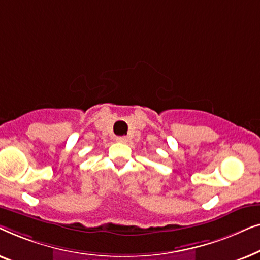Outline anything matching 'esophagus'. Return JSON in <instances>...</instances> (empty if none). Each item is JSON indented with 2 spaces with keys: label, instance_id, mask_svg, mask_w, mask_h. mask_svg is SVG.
Instances as JSON below:
<instances>
[{
  "label": "esophagus",
  "instance_id": "esophagus-1",
  "mask_svg": "<svg viewBox=\"0 0 260 260\" xmlns=\"http://www.w3.org/2000/svg\"><path fill=\"white\" fill-rule=\"evenodd\" d=\"M117 142H119V143H126L127 142V137L126 136H118L116 138Z\"/></svg>",
  "mask_w": 260,
  "mask_h": 260
}]
</instances>
